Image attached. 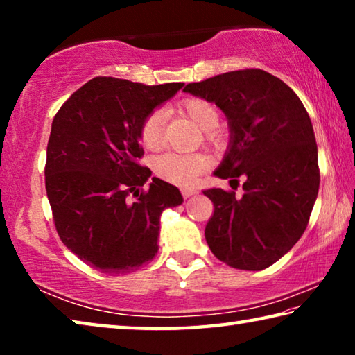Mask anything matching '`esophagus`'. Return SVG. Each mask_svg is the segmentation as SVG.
<instances>
[{
	"label": "esophagus",
	"instance_id": "esophagus-1",
	"mask_svg": "<svg viewBox=\"0 0 355 355\" xmlns=\"http://www.w3.org/2000/svg\"><path fill=\"white\" fill-rule=\"evenodd\" d=\"M182 194H183L184 199H189V197L197 194V189H194V188H183L182 189Z\"/></svg>",
	"mask_w": 355,
	"mask_h": 355
}]
</instances>
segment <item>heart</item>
<instances>
[{"label": "heart", "mask_w": 355, "mask_h": 355, "mask_svg": "<svg viewBox=\"0 0 355 355\" xmlns=\"http://www.w3.org/2000/svg\"><path fill=\"white\" fill-rule=\"evenodd\" d=\"M182 111L197 127L205 131L207 141L214 147L222 144V136L216 127L219 123V111L211 101L188 98L182 103ZM164 119L159 112H152L142 120L139 141L144 148L158 150L163 142ZM208 167V159L202 153H164L153 161V171L161 180L177 186H189Z\"/></svg>", "instance_id": "heart-1"}]
</instances>
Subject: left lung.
<instances>
[{"label": "left lung", "instance_id": "1", "mask_svg": "<svg viewBox=\"0 0 355 355\" xmlns=\"http://www.w3.org/2000/svg\"><path fill=\"white\" fill-rule=\"evenodd\" d=\"M184 92L225 114L230 142L214 175L243 196L203 191L214 205L205 238L218 260L261 271L284 257L307 228L320 189L313 125L290 86L268 71L245 69L191 83Z\"/></svg>", "mask_w": 355, "mask_h": 355}]
</instances>
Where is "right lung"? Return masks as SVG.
Returning <instances> with one entry per match:
<instances>
[{"mask_svg":"<svg viewBox=\"0 0 355 355\" xmlns=\"http://www.w3.org/2000/svg\"><path fill=\"white\" fill-rule=\"evenodd\" d=\"M183 83L146 86L97 76L71 94L53 119L45 188L58 235L73 254L105 274L136 271L158 252L159 218L182 205L178 188L137 159L142 120Z\"/></svg>","mask_w":355,"mask_h":355,"instance_id":"right-lung-1","label":"right lung"}]
</instances>
